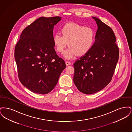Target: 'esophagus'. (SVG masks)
Here are the masks:
<instances>
[{
	"label": "esophagus",
	"instance_id": "obj_1",
	"mask_svg": "<svg viewBox=\"0 0 132 132\" xmlns=\"http://www.w3.org/2000/svg\"><path fill=\"white\" fill-rule=\"evenodd\" d=\"M65 63H66V64L67 66H68V65H69L71 64V62H70V61H66L65 62Z\"/></svg>",
	"mask_w": 132,
	"mask_h": 132
}]
</instances>
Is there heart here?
Masks as SVG:
<instances>
[{
	"label": "heart",
	"mask_w": 132,
	"mask_h": 132,
	"mask_svg": "<svg viewBox=\"0 0 132 132\" xmlns=\"http://www.w3.org/2000/svg\"><path fill=\"white\" fill-rule=\"evenodd\" d=\"M61 34L56 33L53 42L57 51L62 53L68 44L69 47L65 50L64 55L70 59L75 55L81 56L86 54L92 48L95 41V33L90 27L75 23H69L63 26Z\"/></svg>",
	"instance_id": "b5f03b06"
}]
</instances>
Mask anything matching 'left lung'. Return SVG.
I'll return each mask as SVG.
<instances>
[{
    "instance_id": "1",
    "label": "left lung",
    "mask_w": 132,
    "mask_h": 132,
    "mask_svg": "<svg viewBox=\"0 0 132 132\" xmlns=\"http://www.w3.org/2000/svg\"><path fill=\"white\" fill-rule=\"evenodd\" d=\"M95 42L90 50L74 63L73 81L77 88L86 94L96 93L111 81L119 59V48L112 29L97 18Z\"/></svg>"
}]
</instances>
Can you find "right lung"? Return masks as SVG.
Segmentation results:
<instances>
[{
	"instance_id": "add662e5",
	"label": "right lung",
	"mask_w": 132,
	"mask_h": 132,
	"mask_svg": "<svg viewBox=\"0 0 132 132\" xmlns=\"http://www.w3.org/2000/svg\"><path fill=\"white\" fill-rule=\"evenodd\" d=\"M59 16L42 17L23 31L14 57L19 80L32 92L47 94L56 86L66 64L54 48L53 30Z\"/></svg>"
}]
</instances>
